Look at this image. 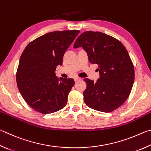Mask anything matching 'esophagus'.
<instances>
[{"instance_id": "esophagus-1", "label": "esophagus", "mask_w": 151, "mask_h": 151, "mask_svg": "<svg viewBox=\"0 0 151 151\" xmlns=\"http://www.w3.org/2000/svg\"><path fill=\"white\" fill-rule=\"evenodd\" d=\"M80 80H81L80 78H74V81H75V82H78V81H80Z\"/></svg>"}]
</instances>
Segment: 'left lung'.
<instances>
[{"label":"left lung","instance_id":"left-lung-1","mask_svg":"<svg viewBox=\"0 0 151 151\" xmlns=\"http://www.w3.org/2000/svg\"><path fill=\"white\" fill-rule=\"evenodd\" d=\"M82 47L89 62L98 65L99 78L96 83L84 79L87 88L84 102L91 109L104 113L117 109L130 95L134 80L133 62L121 42L100 32L86 31L78 37L74 48Z\"/></svg>","mask_w":151,"mask_h":151}]
</instances>
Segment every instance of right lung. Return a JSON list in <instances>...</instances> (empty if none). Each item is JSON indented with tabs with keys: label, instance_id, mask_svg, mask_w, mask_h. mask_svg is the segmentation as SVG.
<instances>
[{
	"label": "right lung",
	"instance_id": "obj_1",
	"mask_svg": "<svg viewBox=\"0 0 151 151\" xmlns=\"http://www.w3.org/2000/svg\"><path fill=\"white\" fill-rule=\"evenodd\" d=\"M79 33L76 30L51 32L30 42L23 51L16 75L17 86L26 104L36 111L49 114L67 104L75 82L72 78H58L55 71Z\"/></svg>",
	"mask_w": 151,
	"mask_h": 151
}]
</instances>
